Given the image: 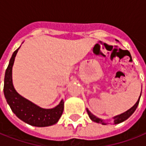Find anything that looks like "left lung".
Wrapping results in <instances>:
<instances>
[{
  "label": "left lung",
  "mask_w": 146,
  "mask_h": 146,
  "mask_svg": "<svg viewBox=\"0 0 146 146\" xmlns=\"http://www.w3.org/2000/svg\"><path fill=\"white\" fill-rule=\"evenodd\" d=\"M140 97H141V94H140ZM140 97H139V100H137V102L135 103V104L134 105L133 107H131L130 109L128 110L127 111H126L125 113H121L120 115H118V116H115V117H113L114 124L120 123H122V122L125 121L126 119H128L129 117V116H130L131 115H132V114L134 113V112H135V110H136V108H137L138 105H139V103ZM87 112H88L89 117L91 118V120H93L94 122H96V123H102V124H104V125H106V123H104V121H103L102 119H99V118H98L97 116H95L94 115H93V114L91 113V112L89 111L88 109H87Z\"/></svg>",
  "instance_id": "8db88e82"
}]
</instances>
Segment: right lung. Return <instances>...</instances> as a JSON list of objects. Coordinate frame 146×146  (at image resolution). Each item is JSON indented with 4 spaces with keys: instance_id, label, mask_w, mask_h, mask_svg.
I'll return each mask as SVG.
<instances>
[{
    "instance_id": "add662e5",
    "label": "right lung",
    "mask_w": 146,
    "mask_h": 146,
    "mask_svg": "<svg viewBox=\"0 0 146 146\" xmlns=\"http://www.w3.org/2000/svg\"><path fill=\"white\" fill-rule=\"evenodd\" d=\"M20 48L14 51L5 72L4 93L12 111L25 123L38 127L52 126L60 119L64 110V101L52 109H43L23 98L16 91L12 82V67Z\"/></svg>"
}]
</instances>
